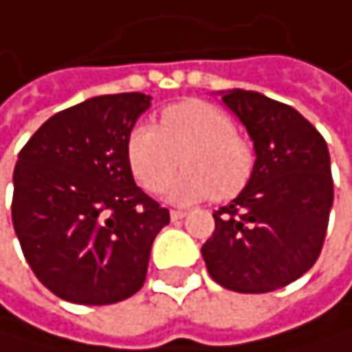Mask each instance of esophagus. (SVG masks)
Wrapping results in <instances>:
<instances>
[{"label": "esophagus", "instance_id": "esophagus-1", "mask_svg": "<svg viewBox=\"0 0 352 352\" xmlns=\"http://www.w3.org/2000/svg\"><path fill=\"white\" fill-rule=\"evenodd\" d=\"M186 217V210H170V219L173 221H179V219H184Z\"/></svg>", "mask_w": 352, "mask_h": 352}]
</instances>
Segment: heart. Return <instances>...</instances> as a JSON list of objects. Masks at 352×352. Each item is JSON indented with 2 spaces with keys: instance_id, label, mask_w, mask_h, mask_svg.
Masks as SVG:
<instances>
[{
  "instance_id": "heart-1",
  "label": "heart",
  "mask_w": 352,
  "mask_h": 352,
  "mask_svg": "<svg viewBox=\"0 0 352 352\" xmlns=\"http://www.w3.org/2000/svg\"><path fill=\"white\" fill-rule=\"evenodd\" d=\"M127 154L135 177L150 192H162L184 160L188 170L168 190V198L179 204L210 196L230 200L248 186L254 170V150L236 133L234 118L202 100L164 108L160 127L135 124Z\"/></svg>"
}]
</instances>
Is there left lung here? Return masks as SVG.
Here are the masks:
<instances>
[{"instance_id": "8db88e82", "label": "left lung", "mask_w": 352, "mask_h": 352, "mask_svg": "<svg viewBox=\"0 0 352 352\" xmlns=\"http://www.w3.org/2000/svg\"><path fill=\"white\" fill-rule=\"evenodd\" d=\"M221 100L246 127L256 160L238 198L212 212L214 232L202 256L219 286L273 292L319 258L334 202L330 152L321 133L288 104L244 89Z\"/></svg>"}]
</instances>
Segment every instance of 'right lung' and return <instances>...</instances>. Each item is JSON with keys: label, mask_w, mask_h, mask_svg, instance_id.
<instances>
[{"label": "right lung", "mask_w": 352, "mask_h": 352, "mask_svg": "<svg viewBox=\"0 0 352 352\" xmlns=\"http://www.w3.org/2000/svg\"><path fill=\"white\" fill-rule=\"evenodd\" d=\"M146 94L89 98L45 120L14 168L12 223L24 258L56 296L112 305L146 282L168 210L135 186L127 154Z\"/></svg>", "instance_id": "right-lung-1"}]
</instances>
